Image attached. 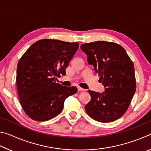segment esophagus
<instances>
[{
  "instance_id": "esophagus-1",
  "label": "esophagus",
  "mask_w": 151,
  "mask_h": 151,
  "mask_svg": "<svg viewBox=\"0 0 151 151\" xmlns=\"http://www.w3.org/2000/svg\"><path fill=\"white\" fill-rule=\"evenodd\" d=\"M77 89H78V91H85V89L81 88V87H80V86H78V87H77Z\"/></svg>"
}]
</instances>
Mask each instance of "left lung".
<instances>
[{
    "instance_id": "1",
    "label": "left lung",
    "mask_w": 151,
    "mask_h": 151,
    "mask_svg": "<svg viewBox=\"0 0 151 151\" xmlns=\"http://www.w3.org/2000/svg\"><path fill=\"white\" fill-rule=\"evenodd\" d=\"M105 87L102 93L88 90L91 100L85 106L89 116L109 122L123 115L136 91L134 65L122 46L115 42L96 41L81 46Z\"/></svg>"
}]
</instances>
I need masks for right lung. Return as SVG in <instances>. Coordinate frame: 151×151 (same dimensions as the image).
<instances>
[{
	"label": "right lung",
	"instance_id": "add662e5",
	"mask_svg": "<svg viewBox=\"0 0 151 151\" xmlns=\"http://www.w3.org/2000/svg\"><path fill=\"white\" fill-rule=\"evenodd\" d=\"M78 42L42 39L32 44L18 63L17 87L20 103L28 116L47 121L63 111L65 99L77 92L62 86L56 76L65 69L78 48Z\"/></svg>",
	"mask_w": 151,
	"mask_h": 151
}]
</instances>
